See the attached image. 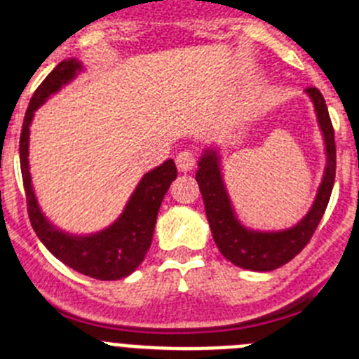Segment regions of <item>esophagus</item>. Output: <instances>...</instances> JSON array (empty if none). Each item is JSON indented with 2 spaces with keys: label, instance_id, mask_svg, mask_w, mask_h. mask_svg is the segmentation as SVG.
I'll list each match as a JSON object with an SVG mask.
<instances>
[{
  "label": "esophagus",
  "instance_id": "obj_1",
  "mask_svg": "<svg viewBox=\"0 0 359 359\" xmlns=\"http://www.w3.org/2000/svg\"><path fill=\"white\" fill-rule=\"evenodd\" d=\"M194 165H196V156L192 154L190 151H182V152H177V156H176V167L182 172H189V170L194 169Z\"/></svg>",
  "mask_w": 359,
  "mask_h": 359
}]
</instances>
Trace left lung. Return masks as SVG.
Returning a JSON list of instances; mask_svg holds the SVG:
<instances>
[{
	"instance_id": "1",
	"label": "left lung",
	"mask_w": 359,
	"mask_h": 359,
	"mask_svg": "<svg viewBox=\"0 0 359 359\" xmlns=\"http://www.w3.org/2000/svg\"><path fill=\"white\" fill-rule=\"evenodd\" d=\"M307 95L315 104L320 129L325 140L327 152V167L323 174L322 185L316 194L315 205L311 207L306 217L284 231H252L239 223L231 210L230 199L224 189L223 176L219 169V158L215 151H207L199 160V169L196 172V182L201 190L208 224L219 252L231 264L252 271H271L287 264L307 246L323 212L331 199L332 185L336 176V145L334 129L329 116L327 104L318 88H307Z\"/></svg>"
}]
</instances>
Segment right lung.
I'll use <instances>...</instances> for the list:
<instances>
[{
	"label": "right lung",
	"mask_w": 359,
	"mask_h": 359,
	"mask_svg": "<svg viewBox=\"0 0 359 359\" xmlns=\"http://www.w3.org/2000/svg\"><path fill=\"white\" fill-rule=\"evenodd\" d=\"M81 69V62L75 59L59 62L48 77L41 82L25 113L23 129L19 138V161H21V174H23L25 194H27L28 217L41 243L59 261L79 273L88 275L97 280H116V278H123L133 273L147 255L154 226H156L158 210L170 183L176 180L177 170L174 161L167 160L160 167L145 174L133 192L123 214L109 228L93 236H68L46 221L36 201V194L32 190L30 172H28L30 123L34 118V111L50 95L59 91L66 82L72 81Z\"/></svg>",
	"instance_id": "1"
}]
</instances>
